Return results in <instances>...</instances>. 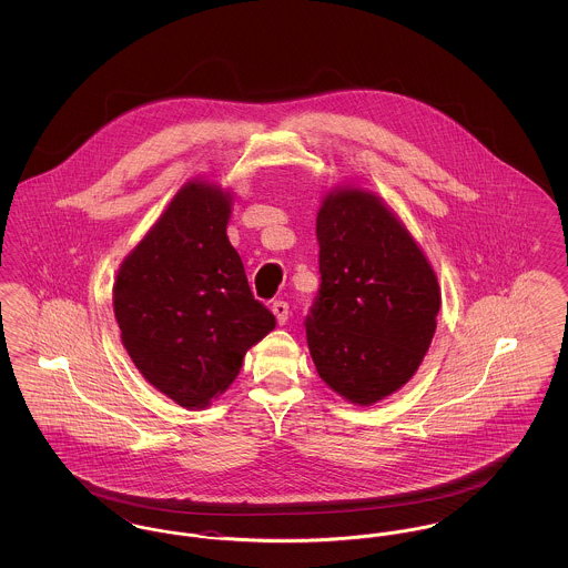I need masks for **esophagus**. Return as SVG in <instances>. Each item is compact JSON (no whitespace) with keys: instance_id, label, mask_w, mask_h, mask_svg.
<instances>
[{"instance_id":"34e87169","label":"esophagus","mask_w":568,"mask_h":568,"mask_svg":"<svg viewBox=\"0 0 568 568\" xmlns=\"http://www.w3.org/2000/svg\"><path fill=\"white\" fill-rule=\"evenodd\" d=\"M271 311L272 315L276 317V324L283 325L287 322V317H290V304L287 302H283V300L272 302Z\"/></svg>"}]
</instances>
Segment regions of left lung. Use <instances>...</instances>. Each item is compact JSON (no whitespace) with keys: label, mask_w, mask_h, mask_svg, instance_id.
Masks as SVG:
<instances>
[{"label":"left lung","mask_w":568,"mask_h":568,"mask_svg":"<svg viewBox=\"0 0 568 568\" xmlns=\"http://www.w3.org/2000/svg\"><path fill=\"white\" fill-rule=\"evenodd\" d=\"M322 290L306 341L325 385L352 405L398 392L430 349L440 287L430 260L377 193L336 185L317 213Z\"/></svg>","instance_id":"left-lung-1"}]
</instances>
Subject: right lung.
Returning a JSON list of instances; mask_svg holds the SVG:
<instances>
[{"instance_id": "right-lung-1", "label": "right lung", "mask_w": 568, "mask_h": 568, "mask_svg": "<svg viewBox=\"0 0 568 568\" xmlns=\"http://www.w3.org/2000/svg\"><path fill=\"white\" fill-rule=\"evenodd\" d=\"M232 193L191 179L121 262L112 308L138 373L176 405L204 408L274 329L227 239Z\"/></svg>"}]
</instances>
